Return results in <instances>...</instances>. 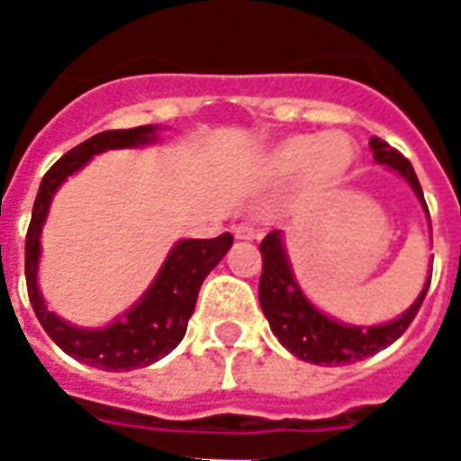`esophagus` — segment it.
Here are the masks:
<instances>
[{
    "mask_svg": "<svg viewBox=\"0 0 461 461\" xmlns=\"http://www.w3.org/2000/svg\"><path fill=\"white\" fill-rule=\"evenodd\" d=\"M234 237H237V240H245V242H252V240H258V230H255L252 224L242 221V224L234 227Z\"/></svg>",
    "mask_w": 461,
    "mask_h": 461,
    "instance_id": "obj_1",
    "label": "esophagus"
}]
</instances>
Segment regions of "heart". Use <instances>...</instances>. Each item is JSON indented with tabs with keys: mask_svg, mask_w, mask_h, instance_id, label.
I'll return each instance as SVG.
<instances>
[{
	"mask_svg": "<svg viewBox=\"0 0 461 461\" xmlns=\"http://www.w3.org/2000/svg\"><path fill=\"white\" fill-rule=\"evenodd\" d=\"M352 158H355V148L347 135L339 132L324 137L294 135L273 148L270 167L278 176H294L303 170L309 183L326 185L344 176Z\"/></svg>",
	"mask_w": 461,
	"mask_h": 461,
	"instance_id": "heart-1",
	"label": "heart"
}]
</instances>
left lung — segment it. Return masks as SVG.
<instances>
[{"mask_svg": "<svg viewBox=\"0 0 461 461\" xmlns=\"http://www.w3.org/2000/svg\"><path fill=\"white\" fill-rule=\"evenodd\" d=\"M370 148H373V158L380 166H390L393 170H398L405 181L411 183V188L416 191V196L426 209L420 183L416 178L413 166L408 163V158H403L395 148H390L380 137L370 140ZM426 214H429V209H426ZM260 255V306L262 313L270 321L273 334L298 359L313 362V365H329V367L331 365H352L357 359L370 357L375 352L390 347L416 319L420 303L426 298V291H429V283H431V278L426 280L420 295L403 316L393 319L388 324L362 329V326L339 324V321L324 316L319 309H313V303H309V298L298 288L294 273H291L288 255L283 249V237L278 230L270 231L262 240Z\"/></svg>", "mask_w": 461, "mask_h": 461, "instance_id": "obj_1", "label": "left lung"}]
</instances>
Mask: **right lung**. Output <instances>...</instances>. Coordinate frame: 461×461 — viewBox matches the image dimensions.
Here are the masks:
<instances>
[{
	"label": "right lung",
	"instance_id": "add662e5",
	"mask_svg": "<svg viewBox=\"0 0 461 461\" xmlns=\"http://www.w3.org/2000/svg\"><path fill=\"white\" fill-rule=\"evenodd\" d=\"M155 140V127L106 130L88 137L86 142L68 150L56 166L42 176L41 191L32 206V219L24 240V278L27 295L42 329L58 347L84 365L99 370H137L148 367L178 347L185 334L188 319L196 309V298L203 278L214 270L231 247V234L224 231L214 240H181L170 249L158 278L132 309L106 329H81L66 324L48 311L38 288V260H41V231L58 185L86 166L94 155L117 148H137Z\"/></svg>",
	"mask_w": 461,
	"mask_h": 461
}]
</instances>
